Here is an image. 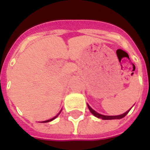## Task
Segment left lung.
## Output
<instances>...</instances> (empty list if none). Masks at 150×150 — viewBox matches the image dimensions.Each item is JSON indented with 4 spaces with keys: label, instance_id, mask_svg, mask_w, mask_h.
<instances>
[{
    "label": "left lung",
    "instance_id": "1",
    "mask_svg": "<svg viewBox=\"0 0 150 150\" xmlns=\"http://www.w3.org/2000/svg\"><path fill=\"white\" fill-rule=\"evenodd\" d=\"M87 106H88V108H89V110H90V112H91L92 114H93L94 116H96V117H98V118H102L103 120H113V119H121L122 118V117H124L125 116H126L127 114H128V113L129 112V110H128V111H126L125 113H124L123 114H121V115H117V116H106V115H102V114H98L97 112H96L94 110H93L91 108V107H89V105L87 104Z\"/></svg>",
    "mask_w": 150,
    "mask_h": 150
}]
</instances>
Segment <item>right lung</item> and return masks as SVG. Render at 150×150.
Returning a JSON list of instances; mask_svg holds the SVG:
<instances>
[{
  "label": "right lung",
  "mask_w": 150,
  "mask_h": 150,
  "mask_svg": "<svg viewBox=\"0 0 150 150\" xmlns=\"http://www.w3.org/2000/svg\"><path fill=\"white\" fill-rule=\"evenodd\" d=\"M60 113H61V112H60ZM60 113H59V114H60ZM58 114H57L56 116L55 117H53V118H51V119H49V120H47V121H42V122H49V121H53V120H54V118H56L58 116Z\"/></svg>",
  "instance_id": "1"
}]
</instances>
